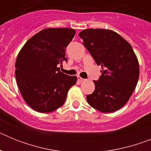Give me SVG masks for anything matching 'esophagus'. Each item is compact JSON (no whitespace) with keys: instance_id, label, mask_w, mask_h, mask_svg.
I'll return each instance as SVG.
<instances>
[{"instance_id":"1","label":"esophagus","mask_w":151,"mask_h":151,"mask_svg":"<svg viewBox=\"0 0 151 151\" xmlns=\"http://www.w3.org/2000/svg\"><path fill=\"white\" fill-rule=\"evenodd\" d=\"M78 81H79L80 82H85V78H82V77H80V76H78Z\"/></svg>"}]
</instances>
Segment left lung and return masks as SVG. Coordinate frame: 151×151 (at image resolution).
Wrapping results in <instances>:
<instances>
[{"label":"left lung","mask_w":151,"mask_h":151,"mask_svg":"<svg viewBox=\"0 0 151 151\" xmlns=\"http://www.w3.org/2000/svg\"><path fill=\"white\" fill-rule=\"evenodd\" d=\"M78 36L102 68L99 80L94 81L95 90L86 97L88 104L102 113L119 110L129 100L139 78V63L132 47L110 29H85Z\"/></svg>","instance_id":"left-lung-1"}]
</instances>
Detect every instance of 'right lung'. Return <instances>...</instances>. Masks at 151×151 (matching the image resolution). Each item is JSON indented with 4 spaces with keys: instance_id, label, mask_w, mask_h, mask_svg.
<instances>
[{
    "instance_id": "add662e5",
    "label": "right lung",
    "mask_w": 151,
    "mask_h": 151,
    "mask_svg": "<svg viewBox=\"0 0 151 151\" xmlns=\"http://www.w3.org/2000/svg\"><path fill=\"white\" fill-rule=\"evenodd\" d=\"M76 30L49 28L29 38L19 52L15 63L16 78L24 101L39 113H50L63 104L76 76L60 72L57 65L66 60L65 49Z\"/></svg>"
}]
</instances>
